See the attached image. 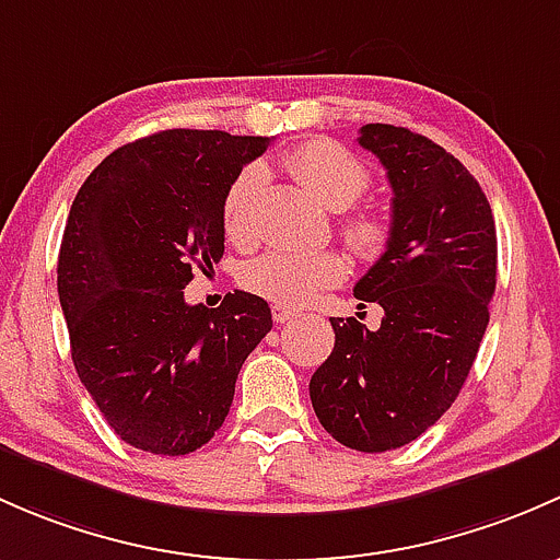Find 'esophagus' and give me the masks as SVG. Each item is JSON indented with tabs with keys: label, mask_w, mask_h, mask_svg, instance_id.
Instances as JSON below:
<instances>
[{
	"label": "esophagus",
	"mask_w": 560,
	"mask_h": 560,
	"mask_svg": "<svg viewBox=\"0 0 560 560\" xmlns=\"http://www.w3.org/2000/svg\"><path fill=\"white\" fill-rule=\"evenodd\" d=\"M272 318H275V323H288V320L296 318V310H288V307H280V304H275Z\"/></svg>",
	"instance_id": "1"
}]
</instances>
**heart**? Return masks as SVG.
Segmentation results:
<instances>
[{
  "label": "heart",
  "mask_w": 560,
  "mask_h": 560,
  "mask_svg": "<svg viewBox=\"0 0 560 560\" xmlns=\"http://www.w3.org/2000/svg\"><path fill=\"white\" fill-rule=\"evenodd\" d=\"M282 166L299 186L307 188L328 210H348L369 188L366 166L337 142H304V145L285 153ZM261 186L264 170L258 164H250L229 183L226 194H223V232L234 245H250L256 240V201ZM342 237L353 247L355 256L372 261L388 250L390 237H394V223H390L388 212L361 210L345 218ZM345 275H348V261L337 250H269L245 264L240 280L256 296H264L280 307L296 310L313 302L326 288L339 285Z\"/></svg>",
  "instance_id": "b5f03b06"
}]
</instances>
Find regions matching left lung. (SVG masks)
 Instances as JSON below:
<instances>
[{
  "mask_svg": "<svg viewBox=\"0 0 560 560\" xmlns=\"http://www.w3.org/2000/svg\"><path fill=\"white\" fill-rule=\"evenodd\" d=\"M359 145L385 166L394 237L353 293L385 315L374 331L331 318L334 350L310 380V399L334 440L385 453L431 429L469 377L499 253L480 183L445 148L390 124L361 126Z\"/></svg>",
  "mask_w": 560,
  "mask_h": 560,
  "instance_id": "8db88e82",
  "label": "left lung"
}]
</instances>
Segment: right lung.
<instances>
[{"mask_svg": "<svg viewBox=\"0 0 560 560\" xmlns=\"http://www.w3.org/2000/svg\"><path fill=\"white\" fill-rule=\"evenodd\" d=\"M269 137L166 129L118 148L80 186L59 250V302L80 383L137 451L186 455L215 436L247 355L272 331L261 296L186 304L223 256L221 205Z\"/></svg>", "mask_w": 560, "mask_h": 560, "instance_id": "obj_1", "label": "right lung"}]
</instances>
